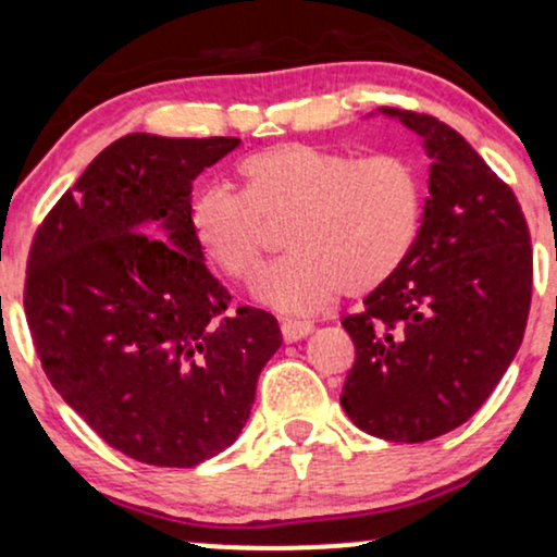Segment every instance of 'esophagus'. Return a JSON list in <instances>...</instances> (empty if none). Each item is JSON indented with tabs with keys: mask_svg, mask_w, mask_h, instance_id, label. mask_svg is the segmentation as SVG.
I'll use <instances>...</instances> for the list:
<instances>
[{
	"mask_svg": "<svg viewBox=\"0 0 557 557\" xmlns=\"http://www.w3.org/2000/svg\"><path fill=\"white\" fill-rule=\"evenodd\" d=\"M280 330H283V341L285 343H298L304 341V337H309L314 327H311L309 322H293V319H287V322L280 324Z\"/></svg>",
	"mask_w": 557,
	"mask_h": 557,
	"instance_id": "esophagus-1",
	"label": "esophagus"
}]
</instances>
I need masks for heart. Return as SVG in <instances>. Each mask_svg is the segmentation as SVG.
Segmentation results:
<instances>
[{
	"label": "heart",
	"mask_w": 557,
	"mask_h": 557,
	"mask_svg": "<svg viewBox=\"0 0 557 557\" xmlns=\"http://www.w3.org/2000/svg\"><path fill=\"white\" fill-rule=\"evenodd\" d=\"M240 190L209 183L190 201L201 253L235 283L261 261V222L287 216L290 253L259 274L253 296L274 311L309 317L345 290L363 296L398 272L421 220V181L398 154L359 157L317 144H277L240 159Z\"/></svg>",
	"instance_id": "1"
}]
</instances>
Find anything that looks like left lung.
Returning a JSON list of instances; mask_svg holds the SVG:
<instances>
[{
    "instance_id": "obj_1",
    "label": "left lung",
    "mask_w": 557,
    "mask_h": 557,
    "mask_svg": "<svg viewBox=\"0 0 557 557\" xmlns=\"http://www.w3.org/2000/svg\"><path fill=\"white\" fill-rule=\"evenodd\" d=\"M421 138L430 196L411 253L345 317L356 363L341 403L359 430L424 443L479 411L513 361L532 304V238L513 190L430 114L382 107Z\"/></svg>"
}]
</instances>
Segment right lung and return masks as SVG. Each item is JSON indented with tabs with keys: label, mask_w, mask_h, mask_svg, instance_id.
Returning a JSON list of instances; mask_svg holds the SVG:
<instances>
[{
	"label": "right lung",
	"mask_w": 557,
	"mask_h": 557,
	"mask_svg": "<svg viewBox=\"0 0 557 557\" xmlns=\"http://www.w3.org/2000/svg\"><path fill=\"white\" fill-rule=\"evenodd\" d=\"M240 138L131 133L36 230L25 319L62 400L114 450L190 469L238 440L277 319L227 309L188 225L190 190Z\"/></svg>",
	"instance_id": "right-lung-1"
}]
</instances>
